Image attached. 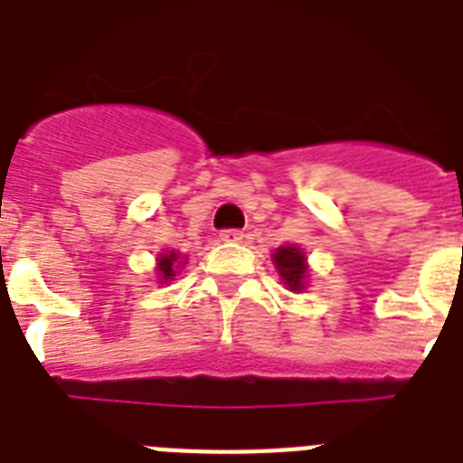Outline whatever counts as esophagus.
Wrapping results in <instances>:
<instances>
[{"label": "esophagus", "mask_w": 463, "mask_h": 463, "mask_svg": "<svg viewBox=\"0 0 463 463\" xmlns=\"http://www.w3.org/2000/svg\"><path fill=\"white\" fill-rule=\"evenodd\" d=\"M218 240H221V242H231V245H235V242H240V240H242V232H240V231H221Z\"/></svg>", "instance_id": "esophagus-1"}]
</instances>
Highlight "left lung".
I'll return each instance as SVG.
<instances>
[{"mask_svg":"<svg viewBox=\"0 0 463 463\" xmlns=\"http://www.w3.org/2000/svg\"><path fill=\"white\" fill-rule=\"evenodd\" d=\"M271 261H274V269L279 271V279L286 288L293 293H305L309 283V264L303 247L293 245V242L276 247Z\"/></svg>","mask_w":463,"mask_h":463,"instance_id":"obj_1","label":"left lung"}]
</instances>
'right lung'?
Wrapping results in <instances>:
<instances>
[{
  "mask_svg": "<svg viewBox=\"0 0 463 463\" xmlns=\"http://www.w3.org/2000/svg\"><path fill=\"white\" fill-rule=\"evenodd\" d=\"M184 261L187 257L180 252H175V250H160L156 254V274H158V283H167L175 281V276L184 267Z\"/></svg>",
  "mask_w": 463,
  "mask_h": 463,
  "instance_id": "right-lung-1",
  "label": "right lung"
}]
</instances>
